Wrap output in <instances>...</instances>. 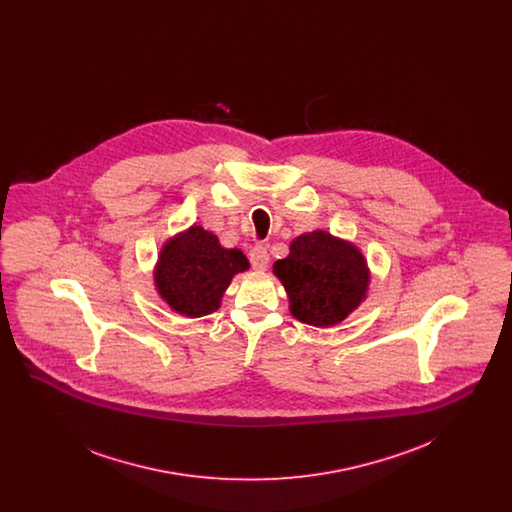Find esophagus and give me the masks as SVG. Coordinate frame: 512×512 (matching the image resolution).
Masks as SVG:
<instances>
[{"label": "esophagus", "mask_w": 512, "mask_h": 512, "mask_svg": "<svg viewBox=\"0 0 512 512\" xmlns=\"http://www.w3.org/2000/svg\"><path fill=\"white\" fill-rule=\"evenodd\" d=\"M249 261H251V267L257 268V270H265L268 267L267 249L263 245H255L249 251Z\"/></svg>", "instance_id": "esophagus-1"}]
</instances>
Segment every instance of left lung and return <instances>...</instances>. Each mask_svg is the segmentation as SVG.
I'll use <instances>...</instances> for the list:
<instances>
[{
  "label": "left lung",
  "instance_id": "obj_1",
  "mask_svg": "<svg viewBox=\"0 0 512 512\" xmlns=\"http://www.w3.org/2000/svg\"><path fill=\"white\" fill-rule=\"evenodd\" d=\"M293 317L313 326H332L365 297V259L351 244L318 230L293 240L290 255L274 263Z\"/></svg>",
  "mask_w": 512,
  "mask_h": 512
}]
</instances>
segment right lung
<instances>
[{"mask_svg": "<svg viewBox=\"0 0 512 512\" xmlns=\"http://www.w3.org/2000/svg\"><path fill=\"white\" fill-rule=\"evenodd\" d=\"M247 267L240 249H224L217 236L192 226L163 247L155 280L161 297L174 311L203 317L219 309L232 276Z\"/></svg>", "mask_w": 512, "mask_h": 512, "instance_id": "right-lung-1", "label": "right lung"}]
</instances>
